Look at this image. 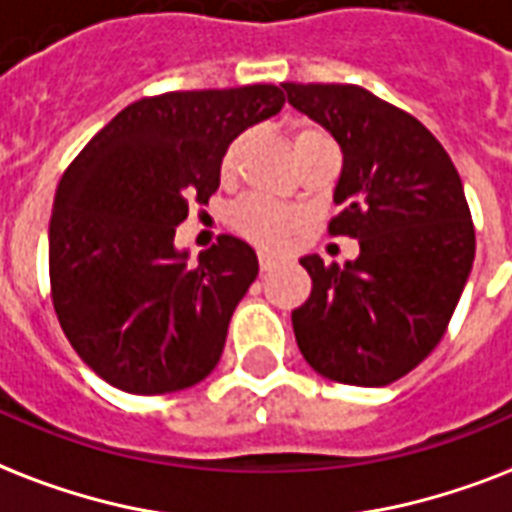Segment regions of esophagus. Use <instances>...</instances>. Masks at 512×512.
<instances>
[{"mask_svg": "<svg viewBox=\"0 0 512 512\" xmlns=\"http://www.w3.org/2000/svg\"><path fill=\"white\" fill-rule=\"evenodd\" d=\"M277 264H280V259H277V256H272V253H267V251H261V253H259V267H261V272H269V269H275Z\"/></svg>", "mask_w": 512, "mask_h": 512, "instance_id": "esophagus-1", "label": "esophagus"}]
</instances>
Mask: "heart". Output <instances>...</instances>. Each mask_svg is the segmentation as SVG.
<instances>
[{"label": "heart", "mask_w": 512, "mask_h": 512, "mask_svg": "<svg viewBox=\"0 0 512 512\" xmlns=\"http://www.w3.org/2000/svg\"><path fill=\"white\" fill-rule=\"evenodd\" d=\"M310 141H331V138L318 128H304L296 133L293 146L310 144ZM237 146L240 144H232L227 154H224V162H221L224 173L235 168ZM296 221L299 219H296V213L291 208H285V205L269 200V197H261V194L245 197L235 208V213H232V224H235L237 232L259 245H280L288 237V232L296 227Z\"/></svg>", "instance_id": "heart-1"}]
</instances>
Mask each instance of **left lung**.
<instances>
[{"instance_id":"1","label":"left lung","mask_w":512,"mask_h":512,"mask_svg":"<svg viewBox=\"0 0 512 512\" xmlns=\"http://www.w3.org/2000/svg\"><path fill=\"white\" fill-rule=\"evenodd\" d=\"M283 87L342 149L328 232L360 245L344 267L301 259L312 293L291 315L296 344L326 379L384 387L435 350L465 291L475 229L462 178L422 122L363 87Z\"/></svg>"}]
</instances>
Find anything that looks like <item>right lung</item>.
<instances>
[{"label":"right lung","instance_id":"right-lung-1","mask_svg":"<svg viewBox=\"0 0 512 512\" xmlns=\"http://www.w3.org/2000/svg\"><path fill=\"white\" fill-rule=\"evenodd\" d=\"M283 104L275 85L141 98L63 173L50 216L53 307L79 358L117 390H186L219 363L259 259L221 235L192 267L176 227L189 202L208 205L219 189L229 144Z\"/></svg>","mask_w":512,"mask_h":512}]
</instances>
